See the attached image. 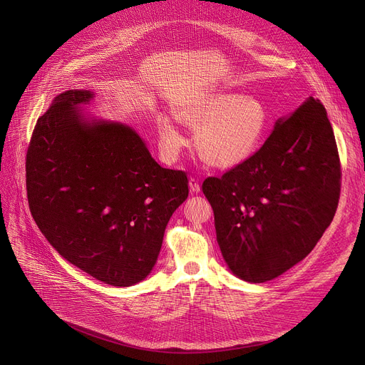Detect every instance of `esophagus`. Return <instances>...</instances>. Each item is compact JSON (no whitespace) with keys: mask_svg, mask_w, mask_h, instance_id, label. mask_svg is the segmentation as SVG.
<instances>
[{"mask_svg":"<svg viewBox=\"0 0 365 365\" xmlns=\"http://www.w3.org/2000/svg\"><path fill=\"white\" fill-rule=\"evenodd\" d=\"M189 189H190V192H192V194H198L200 192L201 185H200V180L197 178H190L189 179Z\"/></svg>","mask_w":365,"mask_h":365,"instance_id":"obj_1","label":"esophagus"}]
</instances>
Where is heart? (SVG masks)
<instances>
[{"label": "heart", "mask_w": 365, "mask_h": 365, "mask_svg": "<svg viewBox=\"0 0 365 365\" xmlns=\"http://www.w3.org/2000/svg\"><path fill=\"white\" fill-rule=\"evenodd\" d=\"M179 118L198 128L197 145L207 163L235 167L257 150L267 127V110L255 96L229 91L202 93L180 110ZM158 145L163 157L173 160L186 145L176 120L167 113L157 118Z\"/></svg>", "instance_id": "b5f03b06"}]
</instances>
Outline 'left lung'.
<instances>
[{"instance_id":"1","label":"left lung","mask_w":365,"mask_h":365,"mask_svg":"<svg viewBox=\"0 0 365 365\" xmlns=\"http://www.w3.org/2000/svg\"><path fill=\"white\" fill-rule=\"evenodd\" d=\"M340 160L327 110L309 98L279 118L263 146L202 192L222 256L248 282H264L308 256L334 217Z\"/></svg>"}]
</instances>
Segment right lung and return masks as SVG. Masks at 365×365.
<instances>
[{
	"mask_svg": "<svg viewBox=\"0 0 365 365\" xmlns=\"http://www.w3.org/2000/svg\"><path fill=\"white\" fill-rule=\"evenodd\" d=\"M88 90L56 96L26 153L32 217L56 252L113 287L143 281L165 226L187 198L182 170L161 167L131 127L88 120Z\"/></svg>",
	"mask_w": 365,
	"mask_h": 365,
	"instance_id": "1",
	"label": "right lung"
}]
</instances>
